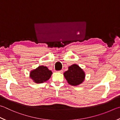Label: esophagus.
Instances as JSON below:
<instances>
[{
    "mask_svg": "<svg viewBox=\"0 0 120 120\" xmlns=\"http://www.w3.org/2000/svg\"><path fill=\"white\" fill-rule=\"evenodd\" d=\"M57 72H59V73H62L63 72V71L62 70H59V71H58Z\"/></svg>",
    "mask_w": 120,
    "mask_h": 120,
    "instance_id": "34e87169",
    "label": "esophagus"
}]
</instances>
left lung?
I'll return each mask as SVG.
<instances>
[{"label":"left lung","mask_w":120,"mask_h":120,"mask_svg":"<svg viewBox=\"0 0 120 120\" xmlns=\"http://www.w3.org/2000/svg\"><path fill=\"white\" fill-rule=\"evenodd\" d=\"M68 83L73 86H77L83 82L85 79V73L77 64H74L69 67L68 70L64 73Z\"/></svg>","instance_id":"1"}]
</instances>
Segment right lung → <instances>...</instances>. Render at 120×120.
Returning <instances> with one entry per match:
<instances>
[{"label":"right lung","instance_id":"right-lung-1","mask_svg":"<svg viewBox=\"0 0 120 120\" xmlns=\"http://www.w3.org/2000/svg\"><path fill=\"white\" fill-rule=\"evenodd\" d=\"M52 72L47 67L39 66L30 73V77L36 83H41L48 80Z\"/></svg>","mask_w":120,"mask_h":120}]
</instances>
